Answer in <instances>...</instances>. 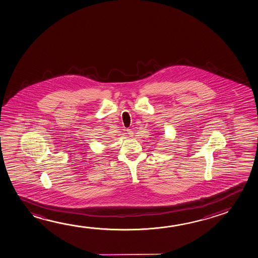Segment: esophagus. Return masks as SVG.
Returning <instances> with one entry per match:
<instances>
[{
    "label": "esophagus",
    "mask_w": 258,
    "mask_h": 258,
    "mask_svg": "<svg viewBox=\"0 0 258 258\" xmlns=\"http://www.w3.org/2000/svg\"><path fill=\"white\" fill-rule=\"evenodd\" d=\"M126 132L128 136H131V137L134 136V132L132 131L131 129H127Z\"/></svg>",
    "instance_id": "esophagus-1"
}]
</instances>
